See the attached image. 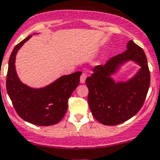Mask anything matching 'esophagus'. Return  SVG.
I'll use <instances>...</instances> for the list:
<instances>
[{
  "instance_id": "obj_1",
  "label": "esophagus",
  "mask_w": 160,
  "mask_h": 160,
  "mask_svg": "<svg viewBox=\"0 0 160 160\" xmlns=\"http://www.w3.org/2000/svg\"><path fill=\"white\" fill-rule=\"evenodd\" d=\"M87 78V74L86 73H82V75L80 76V83H83L86 80Z\"/></svg>"
}]
</instances>
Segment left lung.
Here are the masks:
<instances>
[{"mask_svg":"<svg viewBox=\"0 0 160 160\" xmlns=\"http://www.w3.org/2000/svg\"><path fill=\"white\" fill-rule=\"evenodd\" d=\"M128 60L135 61L142 68L129 82L116 84L110 75ZM86 84L90 109L99 123L114 126L128 120L142 108L150 86V72L143 49L130 41L124 52L105 65L95 66L86 79Z\"/></svg>","mask_w":160,"mask_h":160,"instance_id":"8db88e82","label":"left lung"}]
</instances>
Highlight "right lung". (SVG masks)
<instances>
[{
    "mask_svg": "<svg viewBox=\"0 0 160 160\" xmlns=\"http://www.w3.org/2000/svg\"><path fill=\"white\" fill-rule=\"evenodd\" d=\"M32 36L18 43L9 58L6 88L18 116L32 124L51 126L58 123L66 114L68 100L80 83L81 72L63 76L52 84L33 89L23 84L15 71V55Z\"/></svg>",
    "mask_w": 160,
    "mask_h": 160,
    "instance_id": "right-lung-1",
    "label": "right lung"
}]
</instances>
